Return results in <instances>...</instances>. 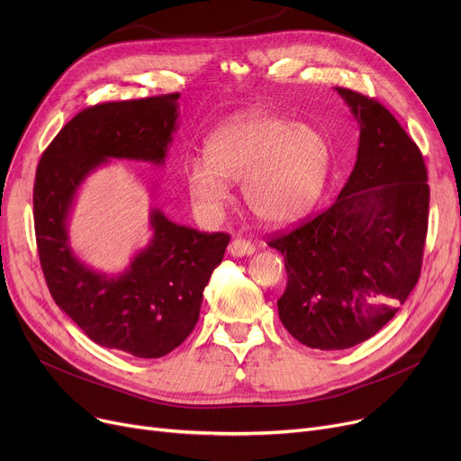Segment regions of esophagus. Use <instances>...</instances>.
Returning a JSON list of instances; mask_svg holds the SVG:
<instances>
[{"mask_svg":"<svg viewBox=\"0 0 461 461\" xmlns=\"http://www.w3.org/2000/svg\"><path fill=\"white\" fill-rule=\"evenodd\" d=\"M228 252L235 258H243V256H252L256 252V247L250 245L245 239H233L228 247Z\"/></svg>","mask_w":461,"mask_h":461,"instance_id":"1","label":"esophagus"}]
</instances>
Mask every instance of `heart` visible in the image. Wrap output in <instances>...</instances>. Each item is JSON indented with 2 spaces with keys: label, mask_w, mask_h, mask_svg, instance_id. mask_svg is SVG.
Listing matches in <instances>:
<instances>
[{
  "label": "heart",
  "mask_w": 461,
  "mask_h": 461,
  "mask_svg": "<svg viewBox=\"0 0 461 461\" xmlns=\"http://www.w3.org/2000/svg\"><path fill=\"white\" fill-rule=\"evenodd\" d=\"M332 162L318 129L267 112L237 115L207 143V158L185 162L192 203L207 216L222 209L228 183H240L247 209L265 224L282 226L318 203Z\"/></svg>",
  "instance_id": "heart-1"
}]
</instances>
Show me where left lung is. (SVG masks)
<instances>
[{
	"instance_id": "8db88e82",
	"label": "left lung",
	"mask_w": 461,
	"mask_h": 461,
	"mask_svg": "<svg viewBox=\"0 0 461 461\" xmlns=\"http://www.w3.org/2000/svg\"><path fill=\"white\" fill-rule=\"evenodd\" d=\"M334 91L358 123L353 172L329 209L269 243L287 273L280 321L321 351L365 342L396 316L420 275L429 207L422 155L394 115Z\"/></svg>"
}]
</instances>
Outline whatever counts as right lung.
Segmentation results:
<instances>
[{"mask_svg": "<svg viewBox=\"0 0 461 461\" xmlns=\"http://www.w3.org/2000/svg\"><path fill=\"white\" fill-rule=\"evenodd\" d=\"M179 93L106 103L72 117L48 145L35 176L41 267L56 304L103 348L140 358L174 351L196 327L203 289L230 235L200 233L149 211L151 239L119 273L82 261L68 221L86 179L112 160L164 166L179 127Z\"/></svg>", "mask_w": 461, "mask_h": 461, "instance_id": "add662e5", "label": "right lung"}]
</instances>
